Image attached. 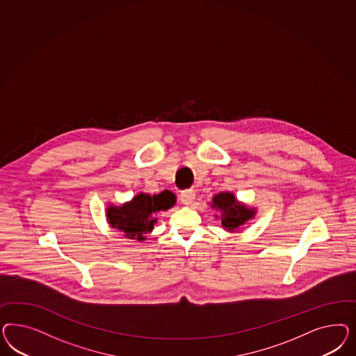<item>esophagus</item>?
<instances>
[{"mask_svg": "<svg viewBox=\"0 0 356 356\" xmlns=\"http://www.w3.org/2000/svg\"><path fill=\"white\" fill-rule=\"evenodd\" d=\"M180 198L184 205H192L194 198H195V191L193 189H185L180 193Z\"/></svg>", "mask_w": 356, "mask_h": 356, "instance_id": "1", "label": "esophagus"}]
</instances>
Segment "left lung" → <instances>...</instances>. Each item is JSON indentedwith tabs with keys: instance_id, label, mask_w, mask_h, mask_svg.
Masks as SVG:
<instances>
[{
	"instance_id": "1",
	"label": "left lung",
	"mask_w": 356,
	"mask_h": 356,
	"mask_svg": "<svg viewBox=\"0 0 356 356\" xmlns=\"http://www.w3.org/2000/svg\"><path fill=\"white\" fill-rule=\"evenodd\" d=\"M213 209L220 211L222 226L229 232H235L240 227L244 226L249 219L256 216V210L238 202L235 194L225 192L218 193L213 198ZM218 218V216H216Z\"/></svg>"
}]
</instances>
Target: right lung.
Here are the masks:
<instances>
[{"label":"right lung","mask_w":356,"mask_h":356,"mask_svg":"<svg viewBox=\"0 0 356 356\" xmlns=\"http://www.w3.org/2000/svg\"><path fill=\"white\" fill-rule=\"evenodd\" d=\"M176 204V195L171 191L159 194H137L131 201L121 206L107 207L108 223L119 229L127 238L143 241L146 234L152 231L156 223V214L171 209Z\"/></svg>","instance_id":"1"}]
</instances>
